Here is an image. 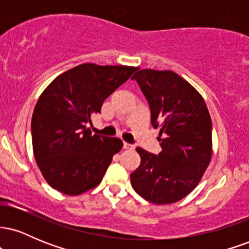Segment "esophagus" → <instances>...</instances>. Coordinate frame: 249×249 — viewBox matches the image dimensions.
<instances>
[{"label": "esophagus", "mask_w": 249, "mask_h": 249, "mask_svg": "<svg viewBox=\"0 0 249 249\" xmlns=\"http://www.w3.org/2000/svg\"><path fill=\"white\" fill-rule=\"evenodd\" d=\"M123 147H124L125 150H133L134 148L132 144H128V142H124V145H123Z\"/></svg>", "instance_id": "1"}]
</instances>
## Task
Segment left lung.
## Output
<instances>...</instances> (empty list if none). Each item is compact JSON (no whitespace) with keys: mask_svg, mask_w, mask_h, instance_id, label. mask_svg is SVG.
<instances>
[{"mask_svg":"<svg viewBox=\"0 0 249 249\" xmlns=\"http://www.w3.org/2000/svg\"><path fill=\"white\" fill-rule=\"evenodd\" d=\"M159 127L161 152L137 147L141 165L131 173L133 190L156 205L173 204L190 194L212 158V121L202 96L170 70L142 69L134 73Z\"/></svg>","mask_w":249,"mask_h":249,"instance_id":"1","label":"left lung"}]
</instances>
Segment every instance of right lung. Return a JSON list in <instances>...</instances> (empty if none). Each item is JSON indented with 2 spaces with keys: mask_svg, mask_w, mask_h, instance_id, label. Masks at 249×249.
Listing matches in <instances>:
<instances>
[{
  "mask_svg": "<svg viewBox=\"0 0 249 249\" xmlns=\"http://www.w3.org/2000/svg\"><path fill=\"white\" fill-rule=\"evenodd\" d=\"M137 70L84 63L57 76L43 91L31 118V136L37 166L51 187L78 196L102 181L123 142L91 134L87 124Z\"/></svg>",
  "mask_w": 249,
  "mask_h": 249,
  "instance_id": "obj_1",
  "label": "right lung"
}]
</instances>
